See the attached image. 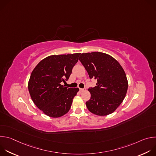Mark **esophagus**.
Returning a JSON list of instances; mask_svg holds the SVG:
<instances>
[{
    "instance_id": "esophagus-1",
    "label": "esophagus",
    "mask_w": 156,
    "mask_h": 156,
    "mask_svg": "<svg viewBox=\"0 0 156 156\" xmlns=\"http://www.w3.org/2000/svg\"><path fill=\"white\" fill-rule=\"evenodd\" d=\"M86 90L85 89H83V88H80V91H81V92H83V91H84Z\"/></svg>"
}]
</instances>
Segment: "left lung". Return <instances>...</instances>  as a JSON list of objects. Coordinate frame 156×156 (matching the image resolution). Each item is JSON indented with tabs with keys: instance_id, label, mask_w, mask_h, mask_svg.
Instances as JSON below:
<instances>
[{
	"instance_id": "obj_1",
	"label": "left lung",
	"mask_w": 156,
	"mask_h": 156,
	"mask_svg": "<svg viewBox=\"0 0 156 156\" xmlns=\"http://www.w3.org/2000/svg\"><path fill=\"white\" fill-rule=\"evenodd\" d=\"M79 60L90 78L98 81L95 87L88 89L91 98L86 102L87 109L99 116L113 113L123 102L128 90L122 66L112 56L100 52L82 54Z\"/></svg>"
}]
</instances>
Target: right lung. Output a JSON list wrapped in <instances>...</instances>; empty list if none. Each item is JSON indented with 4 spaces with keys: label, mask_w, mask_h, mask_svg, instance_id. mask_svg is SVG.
<instances>
[{
    "label": "right lung",
    "mask_w": 156,
    "mask_h": 156,
    "mask_svg": "<svg viewBox=\"0 0 156 156\" xmlns=\"http://www.w3.org/2000/svg\"><path fill=\"white\" fill-rule=\"evenodd\" d=\"M81 53L50 55L33 70L28 90L34 104L46 115L57 118L67 113L79 89L61 84L67 81Z\"/></svg>",
    "instance_id": "right-lung-1"
}]
</instances>
